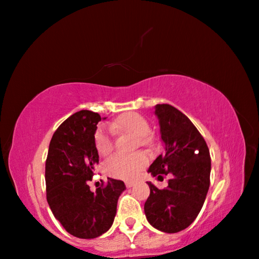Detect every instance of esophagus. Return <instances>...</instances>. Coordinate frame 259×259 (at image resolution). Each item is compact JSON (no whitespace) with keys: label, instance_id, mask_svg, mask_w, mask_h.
Returning a JSON list of instances; mask_svg holds the SVG:
<instances>
[{"label":"esophagus","instance_id":"obj_1","mask_svg":"<svg viewBox=\"0 0 259 259\" xmlns=\"http://www.w3.org/2000/svg\"><path fill=\"white\" fill-rule=\"evenodd\" d=\"M125 185H126V187H128V188H132V187L134 186V183L131 182V181H126Z\"/></svg>","mask_w":259,"mask_h":259}]
</instances>
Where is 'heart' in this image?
Instances as JSON below:
<instances>
[{"mask_svg":"<svg viewBox=\"0 0 259 259\" xmlns=\"http://www.w3.org/2000/svg\"><path fill=\"white\" fill-rule=\"evenodd\" d=\"M113 132L128 133L138 137L137 146L139 144H147L149 133V123L142 115L130 112L121 115L110 125ZM95 146L100 155L107 156L113 151L114 140L112 133L105 127H99L95 133ZM148 162V157L145 153L138 152L131 155H113L105 162V171L108 175L117 179L131 180L140 173Z\"/></svg>","mask_w":259,"mask_h":259,"instance_id":"b5f03b06","label":"heart"}]
</instances>
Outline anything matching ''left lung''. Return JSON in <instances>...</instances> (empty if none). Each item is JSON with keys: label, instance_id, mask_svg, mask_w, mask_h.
Here are the masks:
<instances>
[{"label": "left lung", "instance_id": "obj_1", "mask_svg": "<svg viewBox=\"0 0 259 259\" xmlns=\"http://www.w3.org/2000/svg\"><path fill=\"white\" fill-rule=\"evenodd\" d=\"M155 115L164 152L148 171L157 180H163V175L170 179L164 189L147 182L151 194L145 202V213L155 229L174 234L188 228L204 203L210 185V153L194 123L178 108L157 104Z\"/></svg>", "mask_w": 259, "mask_h": 259}]
</instances>
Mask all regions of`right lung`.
Listing matches in <instances>:
<instances>
[{
    "mask_svg": "<svg viewBox=\"0 0 259 259\" xmlns=\"http://www.w3.org/2000/svg\"><path fill=\"white\" fill-rule=\"evenodd\" d=\"M100 120L96 112H77L58 127L49 145L48 203L56 220L78 238H96L110 229L118 198L126 189L120 180L108 179L96 193L90 190L88 182L99 162L95 133Z\"/></svg>",
    "mask_w": 259,
    "mask_h": 259,
    "instance_id": "add662e5",
    "label": "right lung"
}]
</instances>
